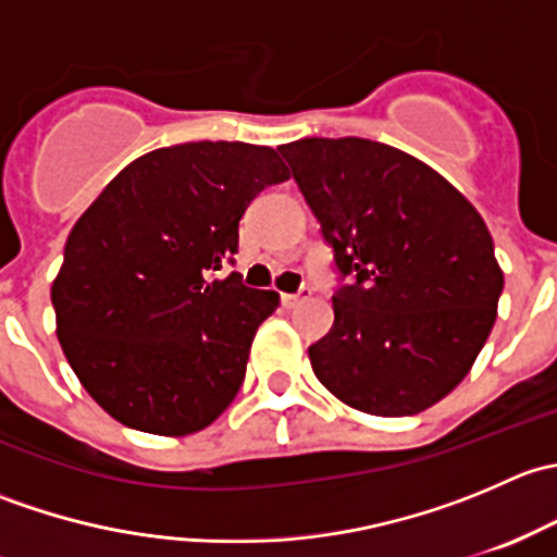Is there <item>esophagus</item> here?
<instances>
[{
	"mask_svg": "<svg viewBox=\"0 0 557 557\" xmlns=\"http://www.w3.org/2000/svg\"><path fill=\"white\" fill-rule=\"evenodd\" d=\"M312 296L310 288H301L299 294H283V305L285 307H299L301 301H307Z\"/></svg>",
	"mask_w": 557,
	"mask_h": 557,
	"instance_id": "esophagus-1",
	"label": "esophagus"
}]
</instances>
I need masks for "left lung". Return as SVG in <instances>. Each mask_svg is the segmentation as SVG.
<instances>
[{"label": "left lung", "instance_id": "obj_1", "mask_svg": "<svg viewBox=\"0 0 557 557\" xmlns=\"http://www.w3.org/2000/svg\"><path fill=\"white\" fill-rule=\"evenodd\" d=\"M334 250V325L314 377L369 414L404 418L469 374L504 274L480 212L440 172L391 145L307 137L280 148Z\"/></svg>", "mask_w": 557, "mask_h": 557}]
</instances>
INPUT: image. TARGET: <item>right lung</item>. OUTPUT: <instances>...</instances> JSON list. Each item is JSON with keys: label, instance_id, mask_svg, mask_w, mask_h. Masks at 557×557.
Segmentation results:
<instances>
[{"label": "right lung", "instance_id": "obj_1", "mask_svg": "<svg viewBox=\"0 0 557 557\" xmlns=\"http://www.w3.org/2000/svg\"><path fill=\"white\" fill-rule=\"evenodd\" d=\"M283 180L272 148L172 145L117 172L75 223L50 288L55 334L117 423L183 436L234 401L280 296L218 272L234 263L247 205Z\"/></svg>", "mask_w": 557, "mask_h": 557}]
</instances>
